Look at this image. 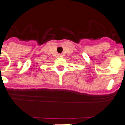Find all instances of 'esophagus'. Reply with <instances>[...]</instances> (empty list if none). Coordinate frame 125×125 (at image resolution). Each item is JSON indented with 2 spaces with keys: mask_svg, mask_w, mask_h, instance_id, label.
<instances>
[{
  "mask_svg": "<svg viewBox=\"0 0 125 125\" xmlns=\"http://www.w3.org/2000/svg\"><path fill=\"white\" fill-rule=\"evenodd\" d=\"M59 55V57H62L61 54H59V55Z\"/></svg>",
  "mask_w": 125,
  "mask_h": 125,
  "instance_id": "1",
  "label": "esophagus"
}]
</instances>
